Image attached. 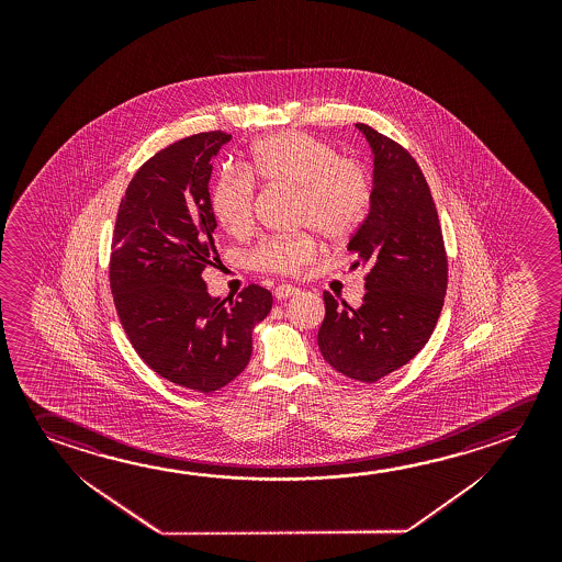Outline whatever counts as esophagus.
<instances>
[{
  "label": "esophagus",
  "mask_w": 562,
  "mask_h": 562,
  "mask_svg": "<svg viewBox=\"0 0 562 562\" xmlns=\"http://www.w3.org/2000/svg\"><path fill=\"white\" fill-rule=\"evenodd\" d=\"M297 292H300V288H295V285L292 284H280L274 288L277 300H285V297L297 294Z\"/></svg>",
  "instance_id": "esophagus-1"
}]
</instances>
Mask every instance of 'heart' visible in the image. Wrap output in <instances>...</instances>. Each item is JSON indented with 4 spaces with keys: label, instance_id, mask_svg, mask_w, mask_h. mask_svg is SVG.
<instances>
[{
    "label": "heart",
    "instance_id": "obj_1",
    "mask_svg": "<svg viewBox=\"0 0 562 562\" xmlns=\"http://www.w3.org/2000/svg\"><path fill=\"white\" fill-rule=\"evenodd\" d=\"M268 188L297 193V223L313 227L331 243L350 239L364 225L372 205L369 170L355 158L340 157L339 148L310 133H277L250 147L247 175L225 170L212 188V212L233 237H245L255 225L251 180ZM312 233L268 237L250 255L257 270L297 274L317 255Z\"/></svg>",
    "mask_w": 562,
    "mask_h": 562
}]
</instances>
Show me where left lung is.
<instances>
[{"mask_svg": "<svg viewBox=\"0 0 562 562\" xmlns=\"http://www.w3.org/2000/svg\"><path fill=\"white\" fill-rule=\"evenodd\" d=\"M374 153L369 217L349 240L352 267L367 268L360 307L323 292L317 342L340 374L376 382L414 359L441 315L449 265L431 190L394 138L357 123Z\"/></svg>", "mask_w": 562, "mask_h": 562, "instance_id": "left-lung-1", "label": "left lung"}]
</instances>
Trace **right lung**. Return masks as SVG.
Returning <instances> with one entry per match:
<instances>
[{"instance_id": "obj_1", "label": "right lung", "mask_w": 562, "mask_h": 562, "mask_svg": "<svg viewBox=\"0 0 562 562\" xmlns=\"http://www.w3.org/2000/svg\"><path fill=\"white\" fill-rule=\"evenodd\" d=\"M229 140L205 131L148 158L121 198L111 239V294L133 349L158 376L202 394L245 370L252 329L272 307L262 285L227 304L203 282L217 258L212 160Z\"/></svg>"}]
</instances>
